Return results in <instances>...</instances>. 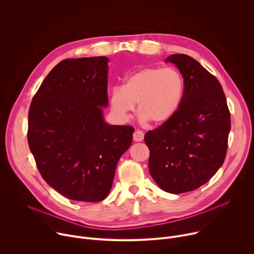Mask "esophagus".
<instances>
[{
  "instance_id": "obj_1",
  "label": "esophagus",
  "mask_w": 254,
  "mask_h": 254,
  "mask_svg": "<svg viewBox=\"0 0 254 254\" xmlns=\"http://www.w3.org/2000/svg\"><path fill=\"white\" fill-rule=\"evenodd\" d=\"M143 131L142 130H139V129H136L134 132H133V140L134 141H141L143 139Z\"/></svg>"
}]
</instances>
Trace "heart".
<instances>
[{
    "label": "heart",
    "mask_w": 254,
    "mask_h": 254,
    "mask_svg": "<svg viewBox=\"0 0 254 254\" xmlns=\"http://www.w3.org/2000/svg\"><path fill=\"white\" fill-rule=\"evenodd\" d=\"M184 78L173 67H146L126 77L123 87L110 94L112 112L120 121H127L137 102L141 121L159 125L177 112L184 94Z\"/></svg>",
    "instance_id": "heart-1"
}]
</instances>
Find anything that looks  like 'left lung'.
I'll return each instance as SVG.
<instances>
[{
	"label": "left lung",
	"mask_w": 254,
	"mask_h": 254,
	"mask_svg": "<svg viewBox=\"0 0 254 254\" xmlns=\"http://www.w3.org/2000/svg\"><path fill=\"white\" fill-rule=\"evenodd\" d=\"M184 78V94L176 114L149 130V171L161 189L172 194L193 191L219 170L231 128L223 88L214 75L186 54H173Z\"/></svg>",
	"instance_id": "left-lung-1"
}]
</instances>
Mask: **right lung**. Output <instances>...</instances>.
I'll use <instances>...</instances> for the list:
<instances>
[{"instance_id": "obj_1", "label": "right lung", "mask_w": 254, "mask_h": 254, "mask_svg": "<svg viewBox=\"0 0 254 254\" xmlns=\"http://www.w3.org/2000/svg\"><path fill=\"white\" fill-rule=\"evenodd\" d=\"M104 56L65 59L46 76L28 114V143L46 183L64 197L99 202L110 193L134 128L103 120Z\"/></svg>"}]
</instances>
